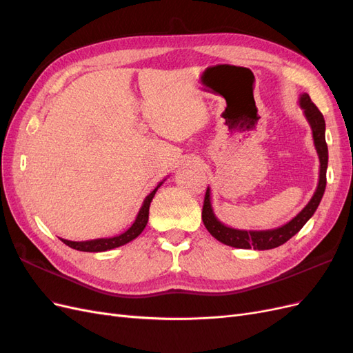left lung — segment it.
<instances>
[{"label": "left lung", "mask_w": 353, "mask_h": 353, "mask_svg": "<svg viewBox=\"0 0 353 353\" xmlns=\"http://www.w3.org/2000/svg\"><path fill=\"white\" fill-rule=\"evenodd\" d=\"M299 105L303 110L306 121L312 130L314 145L319 159V179L318 185L312 199L307 201V205L297 213V215L288 221L284 225L274 230H262V231H248L231 228L225 223H222L213 212L210 188L208 187L205 203H203L201 219L206 230L215 237L218 241L231 245L237 249H254V250H270L284 244L290 240L294 234L302 230L305 223L312 218L316 208L321 201L325 184H327V166H328V148L325 143V121L323 113L318 110L316 105L311 101V97L306 92L301 94L299 97Z\"/></svg>", "instance_id": "left-lung-1"}]
</instances>
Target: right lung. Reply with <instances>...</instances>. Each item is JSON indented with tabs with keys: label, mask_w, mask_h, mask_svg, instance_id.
I'll list each match as a JSON object with an SVG mask.
<instances>
[{
	"label": "right lung",
	"mask_w": 353,
	"mask_h": 353,
	"mask_svg": "<svg viewBox=\"0 0 353 353\" xmlns=\"http://www.w3.org/2000/svg\"><path fill=\"white\" fill-rule=\"evenodd\" d=\"M163 181L162 183H159L152 193L144 199L143 206L140 208V210H138V215H137L135 221L132 222V225L125 232L119 234V236L85 240V241H70V240H65V239H60V240L66 245H69V248H72L74 250H79V252H105V250H112L114 248H119V245H123L126 243L132 241L144 231L147 222H148V209H150V203L156 194V191L159 190V187L163 184Z\"/></svg>",
	"instance_id": "obj_1"
}]
</instances>
